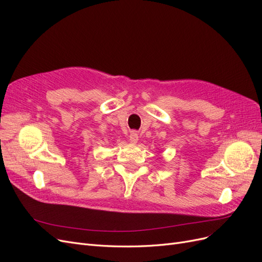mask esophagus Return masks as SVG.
I'll list each match as a JSON object with an SVG mask.
<instances>
[{"label": "esophagus", "instance_id": "34e87169", "mask_svg": "<svg viewBox=\"0 0 262 262\" xmlns=\"http://www.w3.org/2000/svg\"><path fill=\"white\" fill-rule=\"evenodd\" d=\"M130 142L131 143H137L138 142V140H139V136H138V133L137 132H134V131H132L131 133H130Z\"/></svg>", "mask_w": 262, "mask_h": 262}]
</instances>
